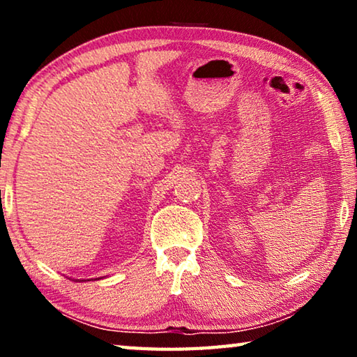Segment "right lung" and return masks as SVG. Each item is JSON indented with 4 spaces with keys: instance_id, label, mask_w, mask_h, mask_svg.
I'll list each match as a JSON object with an SVG mask.
<instances>
[{
    "instance_id": "obj_1",
    "label": "right lung",
    "mask_w": 357,
    "mask_h": 357,
    "mask_svg": "<svg viewBox=\"0 0 357 357\" xmlns=\"http://www.w3.org/2000/svg\"><path fill=\"white\" fill-rule=\"evenodd\" d=\"M96 280H99V279H96ZM80 282H84V280H80Z\"/></svg>"
}]
</instances>
